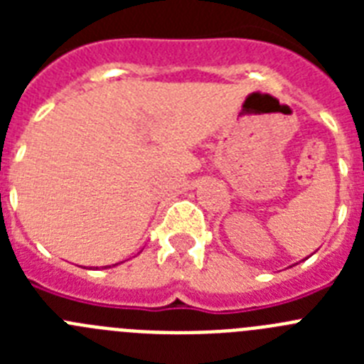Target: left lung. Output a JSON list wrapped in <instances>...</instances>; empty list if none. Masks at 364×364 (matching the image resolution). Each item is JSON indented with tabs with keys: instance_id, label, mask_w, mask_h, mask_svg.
I'll return each mask as SVG.
<instances>
[{
	"instance_id": "obj_1",
	"label": "left lung",
	"mask_w": 364,
	"mask_h": 364,
	"mask_svg": "<svg viewBox=\"0 0 364 364\" xmlns=\"http://www.w3.org/2000/svg\"><path fill=\"white\" fill-rule=\"evenodd\" d=\"M306 259H308V257H306Z\"/></svg>"
}]
</instances>
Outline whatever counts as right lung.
I'll return each mask as SVG.
<instances>
[{"mask_svg":"<svg viewBox=\"0 0 364 364\" xmlns=\"http://www.w3.org/2000/svg\"><path fill=\"white\" fill-rule=\"evenodd\" d=\"M112 266H117V264H112Z\"/></svg>","mask_w":364,"mask_h":364,"instance_id":"add662e5","label":"right lung"}]
</instances>
